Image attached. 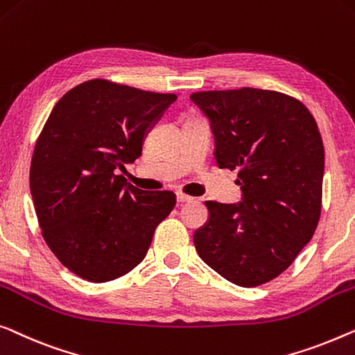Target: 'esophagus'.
<instances>
[{"label":"esophagus","instance_id":"1","mask_svg":"<svg viewBox=\"0 0 355 355\" xmlns=\"http://www.w3.org/2000/svg\"><path fill=\"white\" fill-rule=\"evenodd\" d=\"M176 200H178V203H189V202H192V197H189V195H184V193H178L176 195Z\"/></svg>","mask_w":355,"mask_h":355}]
</instances>
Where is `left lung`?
<instances>
[{
	"instance_id": "left-lung-1",
	"label": "left lung",
	"mask_w": 355,
	"mask_h": 355,
	"mask_svg": "<svg viewBox=\"0 0 355 355\" xmlns=\"http://www.w3.org/2000/svg\"><path fill=\"white\" fill-rule=\"evenodd\" d=\"M219 168L239 169V203L205 202L195 230L203 263L239 286L275 279L312 239L322 209L325 152L304 104L277 91L193 92Z\"/></svg>"
}]
</instances>
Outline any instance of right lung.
<instances>
[{"label": "right lung", "mask_w": 355, "mask_h": 355, "mask_svg": "<svg viewBox=\"0 0 355 355\" xmlns=\"http://www.w3.org/2000/svg\"><path fill=\"white\" fill-rule=\"evenodd\" d=\"M176 99L89 80L51 112L35 146L30 192L46 243L81 279L104 284L135 269L176 205L169 190L146 192L116 174L141 157L147 132Z\"/></svg>", "instance_id": "obj_1"}]
</instances>
